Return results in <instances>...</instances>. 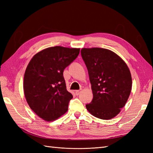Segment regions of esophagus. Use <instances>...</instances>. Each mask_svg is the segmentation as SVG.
<instances>
[{"label": "esophagus", "mask_w": 153, "mask_h": 153, "mask_svg": "<svg viewBox=\"0 0 153 153\" xmlns=\"http://www.w3.org/2000/svg\"><path fill=\"white\" fill-rule=\"evenodd\" d=\"M80 92H81L80 90H77V91H76V95H79V94L80 93Z\"/></svg>", "instance_id": "obj_1"}]
</instances>
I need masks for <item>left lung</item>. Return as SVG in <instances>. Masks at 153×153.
Listing matches in <instances>:
<instances>
[{
    "label": "left lung",
    "mask_w": 153,
    "mask_h": 153,
    "mask_svg": "<svg viewBox=\"0 0 153 153\" xmlns=\"http://www.w3.org/2000/svg\"><path fill=\"white\" fill-rule=\"evenodd\" d=\"M81 54L89 73L93 100L86 108L96 118L109 120L120 113L130 95V71L121 58L102 48H83Z\"/></svg>",
    "instance_id": "8db88e82"
}]
</instances>
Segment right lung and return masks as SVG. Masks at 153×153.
Listing matches in <instances>:
<instances>
[{"mask_svg": "<svg viewBox=\"0 0 153 153\" xmlns=\"http://www.w3.org/2000/svg\"><path fill=\"white\" fill-rule=\"evenodd\" d=\"M80 48L60 46L39 52L25 71L24 91L31 109L46 121L66 113L73 95L66 89L64 70L79 55Z\"/></svg>", "mask_w": 153, "mask_h": 153, "instance_id": "1", "label": "right lung"}]
</instances>
